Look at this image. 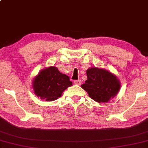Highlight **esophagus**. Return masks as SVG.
<instances>
[{
    "mask_svg": "<svg viewBox=\"0 0 148 148\" xmlns=\"http://www.w3.org/2000/svg\"><path fill=\"white\" fill-rule=\"evenodd\" d=\"M74 83L75 85H81V80H75L74 81Z\"/></svg>",
    "mask_w": 148,
    "mask_h": 148,
    "instance_id": "1",
    "label": "esophagus"
}]
</instances>
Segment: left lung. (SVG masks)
<instances>
[{"instance_id":"8db88e82","label":"left lung","mask_w":148,"mask_h":148,"mask_svg":"<svg viewBox=\"0 0 148 148\" xmlns=\"http://www.w3.org/2000/svg\"><path fill=\"white\" fill-rule=\"evenodd\" d=\"M86 73L87 79L81 87L92 99L98 103H107L117 95L121 83L112 73L95 67L89 68Z\"/></svg>"}]
</instances>
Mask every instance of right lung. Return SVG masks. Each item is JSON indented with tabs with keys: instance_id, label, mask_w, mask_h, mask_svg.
I'll return each instance as SVG.
<instances>
[{
	"instance_id": "right-lung-1",
	"label": "right lung",
	"mask_w": 148,
	"mask_h": 148,
	"mask_svg": "<svg viewBox=\"0 0 148 148\" xmlns=\"http://www.w3.org/2000/svg\"><path fill=\"white\" fill-rule=\"evenodd\" d=\"M73 83L65 74L54 66L45 68L38 73L32 83L34 93L40 99L52 101L58 99Z\"/></svg>"
}]
</instances>
